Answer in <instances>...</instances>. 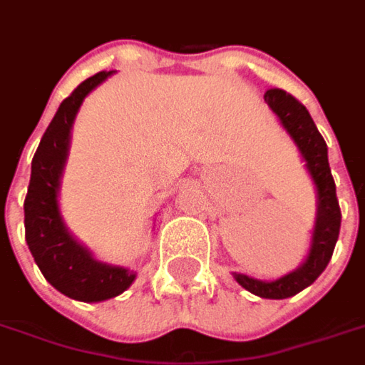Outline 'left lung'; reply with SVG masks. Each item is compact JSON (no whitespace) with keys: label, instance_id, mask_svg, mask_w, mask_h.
<instances>
[{"label":"left lung","instance_id":"obj_1","mask_svg":"<svg viewBox=\"0 0 365 365\" xmlns=\"http://www.w3.org/2000/svg\"><path fill=\"white\" fill-rule=\"evenodd\" d=\"M264 101L279 117V123L289 133L305 160L307 170L317 187V221H314L309 256L297 269L274 282H262V279H254L250 275L237 274V272L232 275L245 289L258 297L287 299L309 287L329 266L334 246H336L342 215H340V205L336 199V185L330 174L327 143L311 119L305 105L291 93L277 90V88L266 91Z\"/></svg>","mask_w":365,"mask_h":365}]
</instances>
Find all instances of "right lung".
<instances>
[{"instance_id": "add662e5", "label": "right lung", "mask_w": 365, "mask_h": 365, "mask_svg": "<svg viewBox=\"0 0 365 365\" xmlns=\"http://www.w3.org/2000/svg\"><path fill=\"white\" fill-rule=\"evenodd\" d=\"M113 72H99L82 82L60 103L44 130L31 164L25 197V240L46 282L68 297L96 303L117 297L135 282L136 272L97 262L68 232L58 209V187L70 148V130L83 97Z\"/></svg>"}]
</instances>
